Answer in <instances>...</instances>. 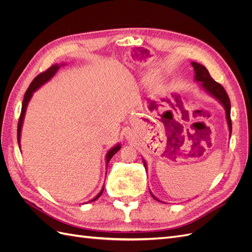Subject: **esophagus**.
Masks as SVG:
<instances>
[{
  "instance_id": "34e87169",
  "label": "esophagus",
  "mask_w": 252,
  "mask_h": 252,
  "mask_svg": "<svg viewBox=\"0 0 252 252\" xmlns=\"http://www.w3.org/2000/svg\"><path fill=\"white\" fill-rule=\"evenodd\" d=\"M130 135H131V133L129 132V131H127L126 134H125V138H126V139H129V138H130Z\"/></svg>"
}]
</instances>
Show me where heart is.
<instances>
[{
	"label": "heart",
	"mask_w": 252,
	"mask_h": 252,
	"mask_svg": "<svg viewBox=\"0 0 252 252\" xmlns=\"http://www.w3.org/2000/svg\"><path fill=\"white\" fill-rule=\"evenodd\" d=\"M158 74V71L157 70H150L146 73V75H145L144 78V81L146 83H150L152 80H154L156 78V75Z\"/></svg>",
	"instance_id": "obj_1"
}]
</instances>
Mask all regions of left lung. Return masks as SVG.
<instances>
[{"label":"left lung","mask_w":252,"mask_h":252,"mask_svg":"<svg viewBox=\"0 0 252 252\" xmlns=\"http://www.w3.org/2000/svg\"><path fill=\"white\" fill-rule=\"evenodd\" d=\"M191 65L194 69V82L200 83V87L205 91V93L208 94L213 98H216V100L224 107L227 125H228V129H229V139H230L231 130H232L231 119H230L231 107H230V101H229V97H228L227 93L222 85H220L219 83H217L210 77V74H209L208 70L206 69L205 66L196 63V62H191ZM143 163L145 166V169H147V164H146V162H145L144 158H143ZM149 192L155 200H157L158 202H162V201H159L158 197H156L154 194H152L150 189H149Z\"/></svg>","instance_id":"obj_1"}]
</instances>
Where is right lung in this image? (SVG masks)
<instances>
[{
  "label": "right lung",
  "mask_w": 252,
  "mask_h": 252,
  "mask_svg": "<svg viewBox=\"0 0 252 252\" xmlns=\"http://www.w3.org/2000/svg\"><path fill=\"white\" fill-rule=\"evenodd\" d=\"M66 64H55L52 65L49 69H47L45 72L43 73H40L37 77L34 78V80L32 82V84H30L27 91L25 93V95H24V100H23V103H22V110H21V116H20V120H19V124H18V143H19V147H21V132H22V127H23V123H24V118H25V113H26V109H27V106H28V103L29 101L32 100V97L33 95V93H35V91L39 89L41 86H43L44 84H46L48 81H50L53 75H55L58 70L60 69L61 67L62 66H65ZM121 149V144L118 143L116 146L111 147L108 151L107 154H106V166H108V163L110 161V158L117 154V152ZM103 190H104V186L103 188L101 189V191L98 192L93 200H90L88 203L93 202V201H95L97 197H100L101 194L103 193Z\"/></svg>",
  "instance_id": "1"
}]
</instances>
